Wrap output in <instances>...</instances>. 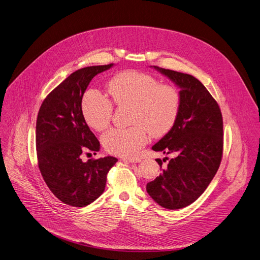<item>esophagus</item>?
<instances>
[{
	"mask_svg": "<svg viewBox=\"0 0 260 260\" xmlns=\"http://www.w3.org/2000/svg\"><path fill=\"white\" fill-rule=\"evenodd\" d=\"M124 160L125 161H128V162H140L141 161V158L140 157H124Z\"/></svg>",
	"mask_w": 260,
	"mask_h": 260,
	"instance_id": "esophagus-1",
	"label": "esophagus"
}]
</instances>
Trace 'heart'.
Segmentation results:
<instances>
[{"instance_id":"obj_1","label":"heart","mask_w":260,"mask_h":260,"mask_svg":"<svg viewBox=\"0 0 260 260\" xmlns=\"http://www.w3.org/2000/svg\"><path fill=\"white\" fill-rule=\"evenodd\" d=\"M108 93L116 106L131 107L129 123L133 124L126 128H111L103 135L105 149L115 155L136 154L147 144L149 134L155 138L167 135L179 115V90L138 70L117 74L108 84ZM81 109L86 123L93 129L102 132L110 125L113 105L100 91H86Z\"/></svg>"}]
</instances>
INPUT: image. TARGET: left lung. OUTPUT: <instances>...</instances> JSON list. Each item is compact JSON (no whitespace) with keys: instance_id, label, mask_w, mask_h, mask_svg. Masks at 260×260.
<instances>
[{"instance_id":"1","label":"left lung","mask_w":260,"mask_h":260,"mask_svg":"<svg viewBox=\"0 0 260 260\" xmlns=\"http://www.w3.org/2000/svg\"><path fill=\"white\" fill-rule=\"evenodd\" d=\"M155 69L180 88L181 105L172 129L152 146L173 155L167 167L146 185L149 196L168 209L183 208L196 201L216 175L223 155V118L216 100L191 75ZM156 161L161 168L162 161Z\"/></svg>"}]
</instances>
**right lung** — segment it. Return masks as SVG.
<instances>
[{"label":"right lung","instance_id":"add662e5","mask_svg":"<svg viewBox=\"0 0 260 260\" xmlns=\"http://www.w3.org/2000/svg\"><path fill=\"white\" fill-rule=\"evenodd\" d=\"M108 65L81 68L44 99L36 121V150L40 173L51 192L63 203L84 207L105 191L107 175L117 158L106 156L83 161L81 154L100 150V141L87 125L82 98L98 74Z\"/></svg>","mask_w":260,"mask_h":260}]
</instances>
